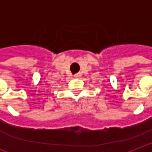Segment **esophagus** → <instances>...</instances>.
<instances>
[{"label":"esophagus","instance_id":"1","mask_svg":"<svg viewBox=\"0 0 152 152\" xmlns=\"http://www.w3.org/2000/svg\"><path fill=\"white\" fill-rule=\"evenodd\" d=\"M74 76L76 77V78H79V77H80L81 76V74L80 73H76L74 75Z\"/></svg>","mask_w":152,"mask_h":152}]
</instances>
